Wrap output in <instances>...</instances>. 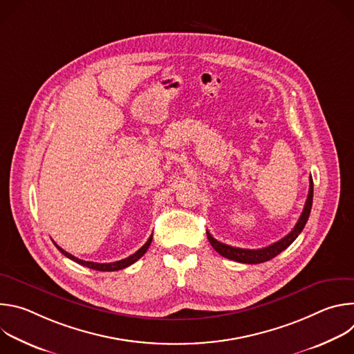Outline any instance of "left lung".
<instances>
[{"mask_svg":"<svg viewBox=\"0 0 354 354\" xmlns=\"http://www.w3.org/2000/svg\"><path fill=\"white\" fill-rule=\"evenodd\" d=\"M313 196H314V182L313 178L310 176V190H308V197L306 201L304 210H302L295 227L292 228V231H290L284 238H281L280 241L266 246V248H261V249H243V248H235V246H230L225 245L223 242H218L217 239H214L212 236V234L207 231V238L209 242L212 243V246L218 252V254L227 259L239 262V263H248V265H255V263H263L268 262L270 259H273L274 257H277L280 252H283L286 248H288L294 239L298 236V234L304 230L310 213H311V207H313Z\"/></svg>","mask_w":354,"mask_h":354,"instance_id":"1","label":"left lung"}]
</instances>
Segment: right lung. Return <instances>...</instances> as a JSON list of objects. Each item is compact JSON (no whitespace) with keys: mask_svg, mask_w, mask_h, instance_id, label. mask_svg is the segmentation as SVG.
<instances>
[{"mask_svg":"<svg viewBox=\"0 0 354 354\" xmlns=\"http://www.w3.org/2000/svg\"><path fill=\"white\" fill-rule=\"evenodd\" d=\"M151 241H153V235H151L149 238H148V241L136 252V254H133V255H130L129 258H126V259H122V261H118V262H112V263H96V262H86V261H82V259H78V258H75V257H73L71 254H68V252H66L64 249H62L57 243H55L56 246H57V249L62 252V254L64 255V257H67L68 259H71V261H74V262H77V263H80V265H82V266H86V268H89V269H93V270H99V272H115V270H120V269H124V268H127V266H130V265H133L134 262H137L145 252H147V249L149 248V245H151Z\"/></svg>","mask_w":354,"mask_h":354,"instance_id":"obj_1","label":"right lung"}]
</instances>
